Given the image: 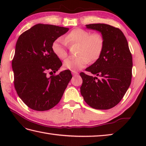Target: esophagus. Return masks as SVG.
<instances>
[{
    "mask_svg": "<svg viewBox=\"0 0 146 146\" xmlns=\"http://www.w3.org/2000/svg\"><path fill=\"white\" fill-rule=\"evenodd\" d=\"M71 73H72V74L73 75H78V73L76 72V71H71Z\"/></svg>",
    "mask_w": 146,
    "mask_h": 146,
    "instance_id": "34e87169",
    "label": "esophagus"
}]
</instances>
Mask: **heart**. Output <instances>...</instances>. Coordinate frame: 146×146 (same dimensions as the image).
<instances>
[{
	"mask_svg": "<svg viewBox=\"0 0 146 146\" xmlns=\"http://www.w3.org/2000/svg\"><path fill=\"white\" fill-rule=\"evenodd\" d=\"M80 45L78 57L68 58L64 61L63 66L71 71L80 70L85 67L89 61H94L100 56L104 46V38L100 33H92L83 29H75L64 37V39L58 38L52 43V49L57 56L64 60L68 52V44Z\"/></svg>",
	"mask_w": 146,
	"mask_h": 146,
	"instance_id": "1",
	"label": "heart"
}]
</instances>
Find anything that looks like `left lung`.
<instances>
[{
    "label": "left lung",
    "mask_w": 146,
    "mask_h": 146,
    "mask_svg": "<svg viewBox=\"0 0 146 146\" xmlns=\"http://www.w3.org/2000/svg\"><path fill=\"white\" fill-rule=\"evenodd\" d=\"M86 28L100 32L104 38L98 60L86 71L95 76L80 73V92L89 106L107 110L119 103L131 83L132 57L124 35L117 27L105 24H91Z\"/></svg>",
    "instance_id": "8db88e82"
}]
</instances>
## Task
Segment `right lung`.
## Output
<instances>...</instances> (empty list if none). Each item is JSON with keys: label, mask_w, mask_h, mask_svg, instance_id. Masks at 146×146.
I'll use <instances>...</instances> for the list:
<instances>
[{"label": "right lung", "mask_w": 146, "mask_h": 146, "mask_svg": "<svg viewBox=\"0 0 146 146\" xmlns=\"http://www.w3.org/2000/svg\"><path fill=\"white\" fill-rule=\"evenodd\" d=\"M68 30L38 24L19 37L12 61L14 87L19 97L33 110H48L56 105L72 78L68 70L57 75H47L56 73L61 66L52 45Z\"/></svg>", "instance_id": "add662e5"}]
</instances>
